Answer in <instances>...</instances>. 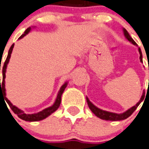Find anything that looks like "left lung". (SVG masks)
<instances>
[{"label":"left lung","instance_id":"left-lung-1","mask_svg":"<svg viewBox=\"0 0 149 149\" xmlns=\"http://www.w3.org/2000/svg\"><path fill=\"white\" fill-rule=\"evenodd\" d=\"M123 33H124V36L125 37V38H126V39L130 42V43H132L133 45L137 46V43H135V41H134V40L132 38L131 36L129 35L128 31H127L125 28H123ZM138 49H139V54H140V56H139L140 61L142 63V54H141V49L139 47ZM144 98H145V93L143 92V93H142L141 99H140L139 102H137V104H136L135 106H132V108H130L129 109L125 111V112L120 113V114L114 113V112H107V111H104V110L100 109H99L95 106H94L93 104L89 101V100L87 97H86V102H87V104H88V106H89V109H90V110H91L92 112H93L96 116L99 117V118H101V119H104V120H107V121H119V120H124V119H125V118H127L128 117L130 116L133 113L134 111L137 109L138 106H139V104L143 101Z\"/></svg>","mask_w":149,"mask_h":149}]
</instances>
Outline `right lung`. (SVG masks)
<instances>
[{"label":"right lung","instance_id":"obj_1","mask_svg":"<svg viewBox=\"0 0 149 149\" xmlns=\"http://www.w3.org/2000/svg\"><path fill=\"white\" fill-rule=\"evenodd\" d=\"M31 30V27H28L26 29L25 32H24V34H22L19 37V39H21L24 36H26L27 33H28ZM14 44H12V46L10 48L9 51H8V56H7V59H6L5 62L3 63V69H2V72H3V80H2V83H1V79H0V95L1 93H2V95H3V96L4 97V100L9 105V106L10 107L11 110L15 113V114L17 115V116L20 118L23 119L24 121H28V122H36V121H40L43 120L44 118H46L47 117H48L49 115H51L53 112H54L56 110L59 108V106L60 105V102H61V96H62L63 93L64 92L65 89H66V86H67V82L64 83L63 85L61 86V88L60 89V91L58 92L57 96H56V99L55 100V102L54 103V105L50 107H48V108L42 110L41 112H37V113H34V114H26L24 113V112L23 110H20V109H18L17 107H16L15 106H14L11 102H10L9 100H8V98L6 97V93H5V72H6V69H7V66H8V63H9L10 58V56H11L12 50H13V48H14ZM0 70H1V66H0Z\"/></svg>","mask_w":149,"mask_h":149}]
</instances>
